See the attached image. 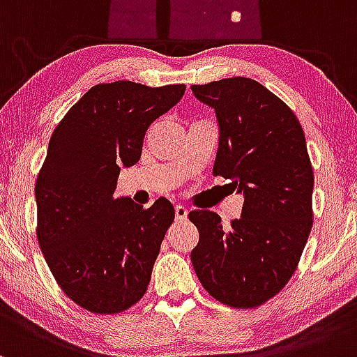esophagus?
Returning <instances> with one entry per match:
<instances>
[{
  "label": "esophagus",
  "mask_w": 357,
  "mask_h": 357,
  "mask_svg": "<svg viewBox=\"0 0 357 357\" xmlns=\"http://www.w3.org/2000/svg\"><path fill=\"white\" fill-rule=\"evenodd\" d=\"M187 215H189V211L185 209L183 206H175V219H177L178 222L185 221Z\"/></svg>",
  "instance_id": "esophagus-1"
}]
</instances>
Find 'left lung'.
<instances>
[{"mask_svg":"<svg viewBox=\"0 0 357 357\" xmlns=\"http://www.w3.org/2000/svg\"><path fill=\"white\" fill-rule=\"evenodd\" d=\"M190 89L218 118L212 174L231 180L244 197L241 218L229 229L215 212H190L199 229L192 266L215 300L258 307L287 285L312 229L314 172L305 135L290 107L253 79Z\"/></svg>","mask_w":357,"mask_h":357,"instance_id":"left-lung-1","label":"left lung"}]
</instances>
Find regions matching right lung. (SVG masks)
<instances>
[{
  "label": "right lung",
  "instance_id": "right-lung-1",
  "mask_svg": "<svg viewBox=\"0 0 357 357\" xmlns=\"http://www.w3.org/2000/svg\"><path fill=\"white\" fill-rule=\"evenodd\" d=\"M183 92V84H98L52 135L35 183L37 238L63 294L86 310L119 314L145 295L175 209L165 197L143 209L114 190L148 128Z\"/></svg>",
  "mask_w": 357,
  "mask_h": 357
}]
</instances>
